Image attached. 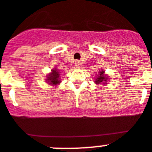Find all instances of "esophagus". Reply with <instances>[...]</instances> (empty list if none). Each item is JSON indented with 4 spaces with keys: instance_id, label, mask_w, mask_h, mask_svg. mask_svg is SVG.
Instances as JSON below:
<instances>
[{
    "instance_id": "esophagus-1",
    "label": "esophagus",
    "mask_w": 152,
    "mask_h": 152,
    "mask_svg": "<svg viewBox=\"0 0 152 152\" xmlns=\"http://www.w3.org/2000/svg\"><path fill=\"white\" fill-rule=\"evenodd\" d=\"M75 65L77 67H80V65H81V63H80L78 61H75Z\"/></svg>"
}]
</instances>
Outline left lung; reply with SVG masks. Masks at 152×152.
<instances>
[{
	"mask_svg": "<svg viewBox=\"0 0 152 152\" xmlns=\"http://www.w3.org/2000/svg\"><path fill=\"white\" fill-rule=\"evenodd\" d=\"M104 71L102 70V71H99V74L98 75V77L96 79V81L94 82L96 84H101V83H106L107 81V77H105V75H104ZM103 85H105V84H103Z\"/></svg>",
	"mask_w": 152,
	"mask_h": 152,
	"instance_id": "obj_1",
	"label": "left lung"
}]
</instances>
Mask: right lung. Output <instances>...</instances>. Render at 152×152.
Segmentation results:
<instances>
[{"label":"right lung","mask_w":152,"mask_h":152,"mask_svg":"<svg viewBox=\"0 0 152 152\" xmlns=\"http://www.w3.org/2000/svg\"><path fill=\"white\" fill-rule=\"evenodd\" d=\"M59 71L57 69L52 70V72L50 74V75H48V79H47V82L50 84V85H56L57 84L60 83V80H59Z\"/></svg>","instance_id":"1"}]
</instances>
